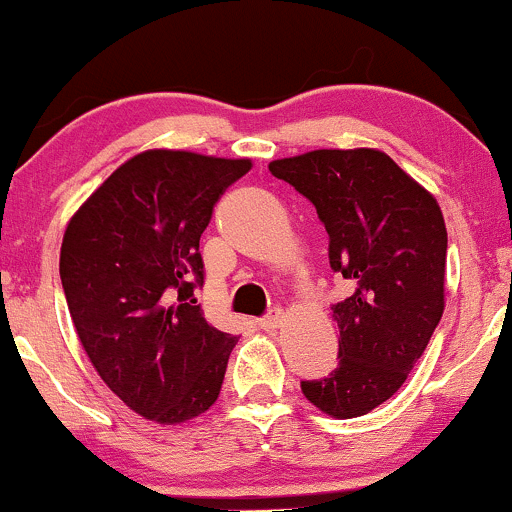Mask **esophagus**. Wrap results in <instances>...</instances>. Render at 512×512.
Listing matches in <instances>:
<instances>
[{
	"mask_svg": "<svg viewBox=\"0 0 512 512\" xmlns=\"http://www.w3.org/2000/svg\"><path fill=\"white\" fill-rule=\"evenodd\" d=\"M284 317H286V315L281 313L279 308L269 310L267 315L260 317V327H262V330H267V332H274L276 327H281V325H284Z\"/></svg>",
	"mask_w": 512,
	"mask_h": 512,
	"instance_id": "obj_1",
	"label": "esophagus"
}]
</instances>
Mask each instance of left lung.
<instances>
[{
	"mask_svg": "<svg viewBox=\"0 0 512 512\" xmlns=\"http://www.w3.org/2000/svg\"><path fill=\"white\" fill-rule=\"evenodd\" d=\"M269 170L313 202L330 236V267L354 284L332 305L337 368L301 390L334 419L363 416L404 385L443 317V211L378 149H317Z\"/></svg>",
	"mask_w": 512,
	"mask_h": 512,
	"instance_id": "left-lung-1",
	"label": "left lung"
}]
</instances>
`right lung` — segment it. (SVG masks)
Masks as SVG:
<instances>
[{
	"instance_id": "1",
	"label": "right lung",
	"mask_w": 512,
	"mask_h": 512,
	"mask_svg": "<svg viewBox=\"0 0 512 512\" xmlns=\"http://www.w3.org/2000/svg\"><path fill=\"white\" fill-rule=\"evenodd\" d=\"M250 158L151 149L122 163L67 223L62 289L103 383L156 424L216 402L238 337L204 320L199 238Z\"/></svg>"
}]
</instances>
